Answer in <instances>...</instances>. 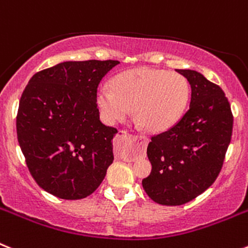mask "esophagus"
I'll use <instances>...</instances> for the list:
<instances>
[{
  "label": "esophagus",
  "instance_id": "obj_1",
  "mask_svg": "<svg viewBox=\"0 0 248 248\" xmlns=\"http://www.w3.org/2000/svg\"><path fill=\"white\" fill-rule=\"evenodd\" d=\"M122 138L124 140H128V141H139L140 145H141V153H145V148L148 146L149 139L144 135H130V134H124L122 135ZM118 156L122 157L124 160H135V155H130L128 153H118Z\"/></svg>",
  "mask_w": 248,
  "mask_h": 248
}]
</instances>
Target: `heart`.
<instances>
[{
    "mask_svg": "<svg viewBox=\"0 0 248 248\" xmlns=\"http://www.w3.org/2000/svg\"><path fill=\"white\" fill-rule=\"evenodd\" d=\"M190 85L184 76L153 68H135L118 74L113 88L100 85L97 103L108 124L125 120L135 108L138 122L150 133H163L183 117Z\"/></svg>",
    "mask_w": 248,
    "mask_h": 248,
    "instance_id": "b5f03b06",
    "label": "heart"
}]
</instances>
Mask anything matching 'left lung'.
Returning a JSON list of instances; mask_svg holds the SVG:
<instances>
[{"label":"left lung","mask_w":248,"mask_h":248,"mask_svg":"<svg viewBox=\"0 0 248 248\" xmlns=\"http://www.w3.org/2000/svg\"><path fill=\"white\" fill-rule=\"evenodd\" d=\"M191 85L189 110L172 128L151 137V172L143 180L149 198L160 205L189 202L214 184L231 141L233 117L218 85L191 69H176Z\"/></svg>","instance_id":"8db88e82"}]
</instances>
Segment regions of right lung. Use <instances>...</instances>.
Listing matches in <instances>:
<instances>
[{
  "label": "right lung",
  "mask_w": 248,
  "mask_h": 248,
  "mask_svg": "<svg viewBox=\"0 0 248 248\" xmlns=\"http://www.w3.org/2000/svg\"><path fill=\"white\" fill-rule=\"evenodd\" d=\"M118 61L63 62L34 74L22 93L17 138L45 191L79 200L102 184L114 160L117 129L99 119L97 89Z\"/></svg>",
  "instance_id": "1"
}]
</instances>
